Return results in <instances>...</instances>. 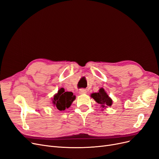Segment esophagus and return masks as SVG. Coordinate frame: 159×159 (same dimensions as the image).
Returning a JSON list of instances; mask_svg holds the SVG:
<instances>
[{"label": "esophagus", "instance_id": "1", "mask_svg": "<svg viewBox=\"0 0 159 159\" xmlns=\"http://www.w3.org/2000/svg\"><path fill=\"white\" fill-rule=\"evenodd\" d=\"M79 92V93H80V94H84V93H86V92H87L86 90L83 89H80Z\"/></svg>", "mask_w": 159, "mask_h": 159}]
</instances>
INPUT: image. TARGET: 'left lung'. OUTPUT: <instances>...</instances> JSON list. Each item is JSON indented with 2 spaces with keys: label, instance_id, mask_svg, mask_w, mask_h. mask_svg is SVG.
I'll return each instance as SVG.
<instances>
[{
  "label": "left lung",
  "instance_id": "1",
  "mask_svg": "<svg viewBox=\"0 0 159 159\" xmlns=\"http://www.w3.org/2000/svg\"><path fill=\"white\" fill-rule=\"evenodd\" d=\"M91 97L97 103L101 104V106L103 108L108 107L109 106H111L113 103L112 99L107 95V93L103 88L99 89L98 92L92 93L91 94Z\"/></svg>",
  "mask_w": 159,
  "mask_h": 159
}]
</instances>
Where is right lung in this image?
<instances>
[{
	"label": "right lung",
	"instance_id": "add662e5",
	"mask_svg": "<svg viewBox=\"0 0 159 159\" xmlns=\"http://www.w3.org/2000/svg\"><path fill=\"white\" fill-rule=\"evenodd\" d=\"M75 96L71 92H65L61 88L58 90L56 94L52 99V103L60 111H64L66 108H69L75 99Z\"/></svg>",
	"mask_w": 159,
	"mask_h": 159
}]
</instances>
